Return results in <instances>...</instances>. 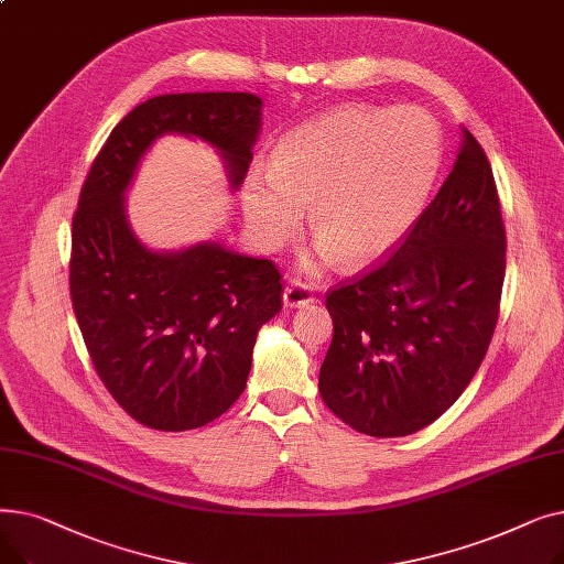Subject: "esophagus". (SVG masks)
<instances>
[{
	"label": "esophagus",
	"instance_id": "obj_1",
	"mask_svg": "<svg viewBox=\"0 0 564 564\" xmlns=\"http://www.w3.org/2000/svg\"><path fill=\"white\" fill-rule=\"evenodd\" d=\"M315 297L311 294V288L302 281H290L283 290V306L285 308H302L313 304Z\"/></svg>",
	"mask_w": 564,
	"mask_h": 564
}]
</instances>
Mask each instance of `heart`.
Wrapping results in <instances>:
<instances>
[{
	"instance_id": "heart-1",
	"label": "heart",
	"mask_w": 564,
	"mask_h": 564,
	"mask_svg": "<svg viewBox=\"0 0 564 564\" xmlns=\"http://www.w3.org/2000/svg\"><path fill=\"white\" fill-rule=\"evenodd\" d=\"M441 155V132L416 107L332 109L281 137L274 169L249 173L247 221L262 247L279 249L313 203V240L345 267L366 264L416 224Z\"/></svg>"
}]
</instances>
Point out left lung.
<instances>
[{
	"mask_svg": "<svg viewBox=\"0 0 564 564\" xmlns=\"http://www.w3.org/2000/svg\"><path fill=\"white\" fill-rule=\"evenodd\" d=\"M506 247L491 164L464 130L453 171L398 251L327 294L334 338L319 368L324 404L377 438L434 423L485 359Z\"/></svg>",
	"mask_w": 564,
	"mask_h": 564,
	"instance_id": "obj_1",
	"label": "left lung"
}]
</instances>
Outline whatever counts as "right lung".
Returning a JSON list of instances; mask_svg holds the SVG:
<instances>
[{"label": "right lung", "mask_w": 564, "mask_h": 564, "mask_svg": "<svg viewBox=\"0 0 564 564\" xmlns=\"http://www.w3.org/2000/svg\"><path fill=\"white\" fill-rule=\"evenodd\" d=\"M253 94H169L118 123L79 192L70 235V300L84 345L111 398L141 425L196 430L247 389L256 334L281 311L272 260L198 245L145 249L128 226L123 192L160 134L205 139L242 185L260 128Z\"/></svg>", "instance_id": "right-lung-1"}]
</instances>
